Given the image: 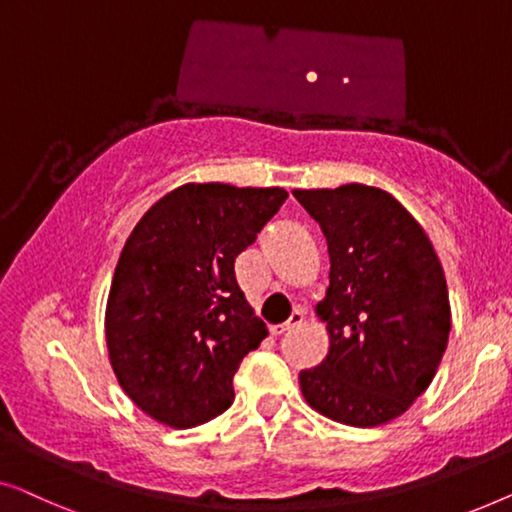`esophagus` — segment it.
Returning a JSON list of instances; mask_svg holds the SVG:
<instances>
[{
    "instance_id": "obj_1",
    "label": "esophagus",
    "mask_w": 512,
    "mask_h": 512,
    "mask_svg": "<svg viewBox=\"0 0 512 512\" xmlns=\"http://www.w3.org/2000/svg\"><path fill=\"white\" fill-rule=\"evenodd\" d=\"M301 322H304V313H301V311H294V313L290 315V320H287V322H285V325L271 327V336H280V334H287V331H292V329H297V327H301Z\"/></svg>"
}]
</instances>
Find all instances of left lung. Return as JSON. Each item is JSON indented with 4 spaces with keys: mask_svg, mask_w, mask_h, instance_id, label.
<instances>
[{
    "mask_svg": "<svg viewBox=\"0 0 512 512\" xmlns=\"http://www.w3.org/2000/svg\"><path fill=\"white\" fill-rule=\"evenodd\" d=\"M329 250V287L315 306L329 352L299 373L308 406L348 427L406 413L431 385L450 336L443 266L413 215L380 187L292 190Z\"/></svg>",
    "mask_w": 512,
    "mask_h": 512,
    "instance_id": "8db88e82",
    "label": "left lung"
}]
</instances>
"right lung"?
I'll return each mask as SVG.
<instances>
[{"label": "right lung", "mask_w": 512, "mask_h": 512, "mask_svg": "<svg viewBox=\"0 0 512 512\" xmlns=\"http://www.w3.org/2000/svg\"><path fill=\"white\" fill-rule=\"evenodd\" d=\"M285 199L283 187L185 183L136 222L104 327L115 378L153 420L190 429L232 406L241 359L269 334L236 283L234 259Z\"/></svg>", "instance_id": "obj_1"}]
</instances>
